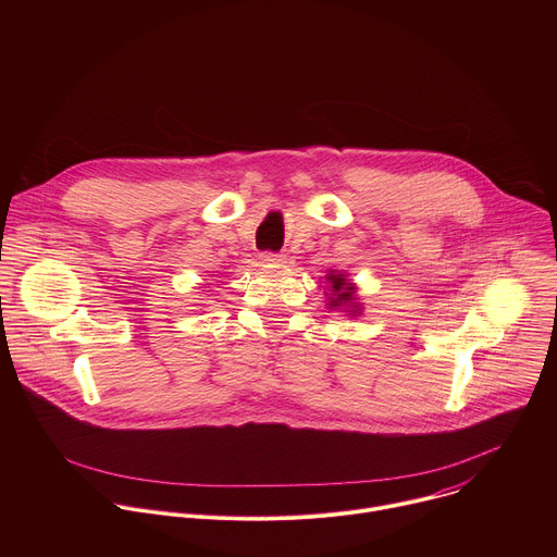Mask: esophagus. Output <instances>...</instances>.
Here are the masks:
<instances>
[{
	"label": "esophagus",
	"mask_w": 557,
	"mask_h": 557,
	"mask_svg": "<svg viewBox=\"0 0 557 557\" xmlns=\"http://www.w3.org/2000/svg\"><path fill=\"white\" fill-rule=\"evenodd\" d=\"M260 260L264 262V264H271V267H277V264H282L286 258L282 256V253H271V251H267V253H262L260 256Z\"/></svg>",
	"instance_id": "1"
}]
</instances>
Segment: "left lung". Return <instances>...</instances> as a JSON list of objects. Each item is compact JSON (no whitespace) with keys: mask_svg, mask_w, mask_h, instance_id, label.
<instances>
[{"mask_svg":"<svg viewBox=\"0 0 557 557\" xmlns=\"http://www.w3.org/2000/svg\"><path fill=\"white\" fill-rule=\"evenodd\" d=\"M326 306L331 310H344L346 314L359 317L363 312V304L357 297V284L346 275V271L331 269L326 275Z\"/></svg>","mask_w":557,"mask_h":557,"instance_id":"left-lung-1","label":"left lung"}]
</instances>
